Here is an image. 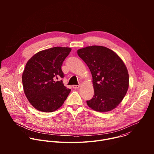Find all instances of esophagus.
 Listing matches in <instances>:
<instances>
[{
  "label": "esophagus",
  "instance_id": "obj_1",
  "mask_svg": "<svg viewBox=\"0 0 154 154\" xmlns=\"http://www.w3.org/2000/svg\"><path fill=\"white\" fill-rule=\"evenodd\" d=\"M80 86V84H79V85H73V86H72V87L74 88V89H78Z\"/></svg>",
  "mask_w": 154,
  "mask_h": 154
}]
</instances>
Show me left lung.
<instances>
[{
	"label": "left lung",
	"instance_id": "8db88e82",
	"mask_svg": "<svg viewBox=\"0 0 154 154\" xmlns=\"http://www.w3.org/2000/svg\"><path fill=\"white\" fill-rule=\"evenodd\" d=\"M77 54L93 77L94 94L87 105L99 112L112 110L122 100L128 88V71L123 61L111 49L100 46L79 49Z\"/></svg>",
	"mask_w": 154,
	"mask_h": 154
}]
</instances>
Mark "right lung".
Returning a JSON list of instances; mask_svg holds the SVG:
<instances>
[{"label":"right lung","mask_w":154,"mask_h":154,"mask_svg":"<svg viewBox=\"0 0 154 154\" xmlns=\"http://www.w3.org/2000/svg\"><path fill=\"white\" fill-rule=\"evenodd\" d=\"M71 51L70 48L54 47L35 54L27 63L22 80L24 93L32 105L42 112L58 109L71 90L64 86L61 66Z\"/></svg>","instance_id":"1"}]
</instances>
